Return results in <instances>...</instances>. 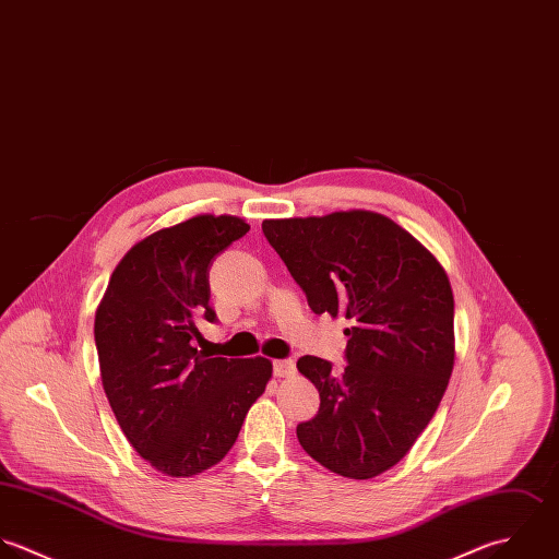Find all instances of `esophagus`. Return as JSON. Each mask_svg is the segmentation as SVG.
<instances>
[{"instance_id": "34e87169", "label": "esophagus", "mask_w": 559, "mask_h": 559, "mask_svg": "<svg viewBox=\"0 0 559 559\" xmlns=\"http://www.w3.org/2000/svg\"><path fill=\"white\" fill-rule=\"evenodd\" d=\"M273 374L275 377H293L295 374V362L293 360H275L273 362Z\"/></svg>"}]
</instances>
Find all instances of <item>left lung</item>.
<instances>
[{"label":"left lung","mask_w":559,"mask_h":559,"mask_svg":"<svg viewBox=\"0 0 559 559\" xmlns=\"http://www.w3.org/2000/svg\"><path fill=\"white\" fill-rule=\"evenodd\" d=\"M262 231L314 314L352 328L345 371L304 356L321 407L297 425L304 451L349 479H371L412 449L436 414L455 360L453 293L440 262L371 210L269 218Z\"/></svg>","instance_id":"left-lung-1"}]
</instances>
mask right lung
<instances>
[{"label":"right lung","mask_w":559,"mask_h":559,"mask_svg":"<svg viewBox=\"0 0 559 559\" xmlns=\"http://www.w3.org/2000/svg\"><path fill=\"white\" fill-rule=\"evenodd\" d=\"M249 225L197 214L136 242L117 264L95 314L102 383L126 438L167 477L218 464L264 392L266 358H210L192 347L201 319L214 323L212 260Z\"/></svg>","instance_id":"add662e5"}]
</instances>
